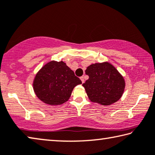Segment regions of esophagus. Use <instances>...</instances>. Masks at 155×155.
<instances>
[{
	"instance_id": "1",
	"label": "esophagus",
	"mask_w": 155,
	"mask_h": 155,
	"mask_svg": "<svg viewBox=\"0 0 155 155\" xmlns=\"http://www.w3.org/2000/svg\"><path fill=\"white\" fill-rule=\"evenodd\" d=\"M80 79H81V81H82V83H83L85 82V81H84V77H80Z\"/></svg>"
}]
</instances>
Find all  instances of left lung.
Instances as JSON below:
<instances>
[{"mask_svg": "<svg viewBox=\"0 0 155 155\" xmlns=\"http://www.w3.org/2000/svg\"><path fill=\"white\" fill-rule=\"evenodd\" d=\"M85 74L89 76V78L83 86L91 101L110 105L121 99L126 82L111 63L107 61L94 63L88 66Z\"/></svg>", "mask_w": 155, "mask_h": 155, "instance_id": "left-lung-1", "label": "left lung"}]
</instances>
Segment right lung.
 Segmentation results:
<instances>
[{"label":"right lung","mask_w":155,"mask_h":155,"mask_svg":"<svg viewBox=\"0 0 155 155\" xmlns=\"http://www.w3.org/2000/svg\"><path fill=\"white\" fill-rule=\"evenodd\" d=\"M81 83L65 62L51 61L36 74L32 85L34 93L41 101L58 105L68 101L74 87Z\"/></svg>","instance_id":"right-lung-1"}]
</instances>
